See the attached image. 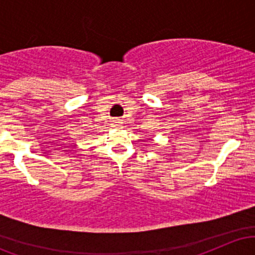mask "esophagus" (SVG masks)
I'll list each match as a JSON object with an SVG mask.
<instances>
[{
  "label": "esophagus",
  "instance_id": "obj_1",
  "mask_svg": "<svg viewBox=\"0 0 255 255\" xmlns=\"http://www.w3.org/2000/svg\"><path fill=\"white\" fill-rule=\"evenodd\" d=\"M114 126H115V127H122V122L120 121V120H115V122H114Z\"/></svg>",
  "mask_w": 255,
  "mask_h": 255
}]
</instances>
